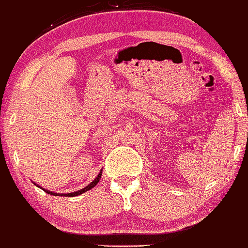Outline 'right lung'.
I'll return each instance as SVG.
<instances>
[{
	"label": "right lung",
	"mask_w": 248,
	"mask_h": 248,
	"mask_svg": "<svg viewBox=\"0 0 248 248\" xmlns=\"http://www.w3.org/2000/svg\"><path fill=\"white\" fill-rule=\"evenodd\" d=\"M101 175H102V171H101V172L99 173V175H97V177L95 179L93 180V182L91 183L90 185H87L86 187H84L82 189H80V191H77V192H73V193H68V194H60V193H54V192H50V191H47V189H45L46 192H47L48 194H51V195H56V197H64V195H66V197H77V195H79V194H81V193H85V192L86 191H88V189H91V188H93L94 186H95L97 183L100 182V178H101ZM40 187V186H39Z\"/></svg>",
	"instance_id": "1"
}]
</instances>
